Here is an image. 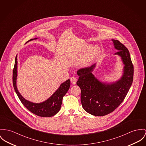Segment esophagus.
I'll use <instances>...</instances> for the list:
<instances>
[{"label":"esophagus","instance_id":"obj_1","mask_svg":"<svg viewBox=\"0 0 146 146\" xmlns=\"http://www.w3.org/2000/svg\"><path fill=\"white\" fill-rule=\"evenodd\" d=\"M70 82H71V83H72L73 85H74V84H76V83H77V78H76L74 77H72V78H70Z\"/></svg>","mask_w":146,"mask_h":146}]
</instances>
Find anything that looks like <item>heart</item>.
Listing matches in <instances>:
<instances>
[{
	"mask_svg": "<svg viewBox=\"0 0 146 146\" xmlns=\"http://www.w3.org/2000/svg\"><path fill=\"white\" fill-rule=\"evenodd\" d=\"M90 47V45L88 44H86L84 47L83 51H86L80 60V63L83 66L87 65L92 62L97 57L101 52L100 48L97 45L93 46L89 48Z\"/></svg>",
	"mask_w": 146,
	"mask_h": 146,
	"instance_id": "heart-1",
	"label": "heart"
}]
</instances>
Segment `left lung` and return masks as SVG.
Returning <instances> with one entry per match:
<instances>
[{"instance_id": "left-lung-1", "label": "left lung", "mask_w": 146, "mask_h": 146, "mask_svg": "<svg viewBox=\"0 0 146 146\" xmlns=\"http://www.w3.org/2000/svg\"><path fill=\"white\" fill-rule=\"evenodd\" d=\"M123 64L122 76L112 83L101 82L92 73L96 66L79 69L77 84L81 90L80 100L83 109L92 115L103 116L114 111L123 101L132 84L133 66L128 49L117 40L112 39Z\"/></svg>"}]
</instances>
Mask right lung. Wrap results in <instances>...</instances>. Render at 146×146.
Here are the masks:
<instances>
[{
	"mask_svg": "<svg viewBox=\"0 0 146 146\" xmlns=\"http://www.w3.org/2000/svg\"><path fill=\"white\" fill-rule=\"evenodd\" d=\"M36 39V38L32 39L28 41V42ZM17 65L18 61L17 55L15 57L14 67L13 71V83L16 93L24 107H26L30 112L40 117H49L56 114L60 109L63 97L66 95L68 90L69 89L70 86V80L68 79L64 82L62 83L60 85L58 90L46 101L39 103H33L25 100L18 90L17 87L18 68Z\"/></svg>",
	"mask_w": 146,
	"mask_h": 146,
	"instance_id": "obj_1",
	"label": "right lung"
}]
</instances>
